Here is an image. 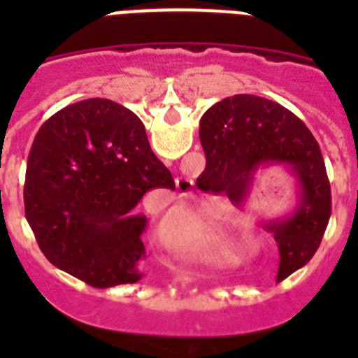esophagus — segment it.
Here are the masks:
<instances>
[{"label": "esophagus", "mask_w": 358, "mask_h": 358, "mask_svg": "<svg viewBox=\"0 0 358 358\" xmlns=\"http://www.w3.org/2000/svg\"><path fill=\"white\" fill-rule=\"evenodd\" d=\"M176 186L177 192H179V197H189L194 194V181L189 177H177Z\"/></svg>", "instance_id": "obj_1"}]
</instances>
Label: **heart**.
Listing matches in <instances>:
<instances>
[{
    "label": "heart",
    "instance_id": "1",
    "mask_svg": "<svg viewBox=\"0 0 358 358\" xmlns=\"http://www.w3.org/2000/svg\"><path fill=\"white\" fill-rule=\"evenodd\" d=\"M161 238L179 255L194 260H233L236 252L220 224L188 217L181 224L161 229Z\"/></svg>",
    "mask_w": 358,
    "mask_h": 358
}]
</instances>
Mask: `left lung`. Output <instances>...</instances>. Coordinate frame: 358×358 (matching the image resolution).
<instances>
[{"label":"left lung","mask_w":358,"mask_h":358,"mask_svg":"<svg viewBox=\"0 0 358 358\" xmlns=\"http://www.w3.org/2000/svg\"><path fill=\"white\" fill-rule=\"evenodd\" d=\"M199 136L206 154L202 173L238 206L260 166H287L297 181V206L264 227L280 251L278 281L308 264L330 220L331 192L321 148L305 123L280 103L235 94L204 113Z\"/></svg>","instance_id":"1"}]
</instances>
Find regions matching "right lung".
Returning <instances> with one entry per match:
<instances>
[{
    "label": "right lung",
    "instance_id": "obj_1",
    "mask_svg": "<svg viewBox=\"0 0 358 358\" xmlns=\"http://www.w3.org/2000/svg\"><path fill=\"white\" fill-rule=\"evenodd\" d=\"M176 188L141 120L106 98L57 110L31 143L24 213L43 255L94 289L140 281L148 189Z\"/></svg>",
    "mask_w": 358,
    "mask_h": 358
}]
</instances>
